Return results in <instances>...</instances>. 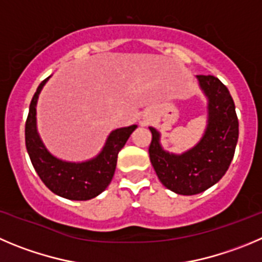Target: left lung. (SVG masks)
Listing matches in <instances>:
<instances>
[{
    "label": "left lung",
    "instance_id": "8db88e82",
    "mask_svg": "<svg viewBox=\"0 0 262 262\" xmlns=\"http://www.w3.org/2000/svg\"><path fill=\"white\" fill-rule=\"evenodd\" d=\"M207 97V128L199 142L182 154L161 147L160 133L150 126V160L160 182L180 195H195L219 182L229 169L235 152L239 123L235 104L227 88L214 76L198 75Z\"/></svg>",
    "mask_w": 262,
    "mask_h": 262
}]
</instances>
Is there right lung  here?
<instances>
[{"instance_id": "1", "label": "right lung", "mask_w": 262, "mask_h": 262, "mask_svg": "<svg viewBox=\"0 0 262 262\" xmlns=\"http://www.w3.org/2000/svg\"><path fill=\"white\" fill-rule=\"evenodd\" d=\"M38 85L29 104L26 121V147L32 165L49 190L70 200H89L103 192L111 182L116 169L117 155L124 147L137 125L112 130L108 134L101 152L86 161H66L54 156L43 145L37 130L36 106L43 85Z\"/></svg>"}]
</instances>
